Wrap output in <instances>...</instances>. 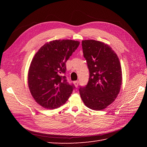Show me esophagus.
Masks as SVG:
<instances>
[{
    "label": "esophagus",
    "mask_w": 147,
    "mask_h": 147,
    "mask_svg": "<svg viewBox=\"0 0 147 147\" xmlns=\"http://www.w3.org/2000/svg\"><path fill=\"white\" fill-rule=\"evenodd\" d=\"M78 81H75V82H74V84H75V86H76V87H78Z\"/></svg>",
    "instance_id": "esophagus-1"
}]
</instances>
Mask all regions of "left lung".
<instances>
[{"label": "left lung", "instance_id": "left-lung-1", "mask_svg": "<svg viewBox=\"0 0 147 147\" xmlns=\"http://www.w3.org/2000/svg\"><path fill=\"white\" fill-rule=\"evenodd\" d=\"M90 78L80 94L84 104L92 110L105 109L117 98L122 83L119 58L112 48L103 42L86 40L82 42Z\"/></svg>", "mask_w": 147, "mask_h": 147}]
</instances>
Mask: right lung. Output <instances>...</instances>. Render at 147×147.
I'll return each instance as SVG.
<instances>
[{
	"label": "right lung",
	"mask_w": 147,
	"mask_h": 147,
	"mask_svg": "<svg viewBox=\"0 0 147 147\" xmlns=\"http://www.w3.org/2000/svg\"><path fill=\"white\" fill-rule=\"evenodd\" d=\"M79 44L72 40H56L45 43L35 55L29 69L28 85L34 99L43 107H59L75 88L67 81L65 63Z\"/></svg>",
	"instance_id": "obj_1"
}]
</instances>
